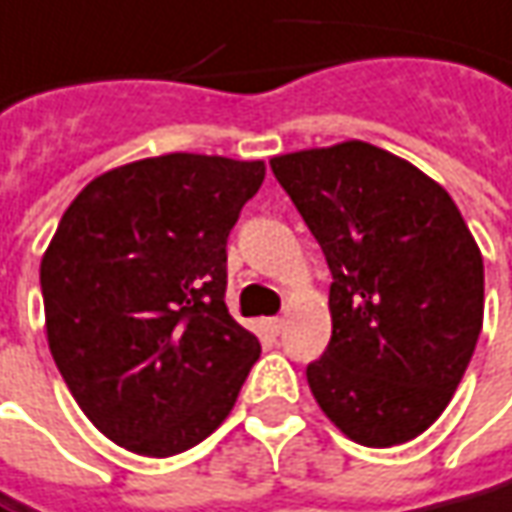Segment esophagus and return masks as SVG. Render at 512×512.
I'll return each mask as SVG.
<instances>
[{
  "label": "esophagus",
  "instance_id": "esophagus-1",
  "mask_svg": "<svg viewBox=\"0 0 512 512\" xmlns=\"http://www.w3.org/2000/svg\"><path fill=\"white\" fill-rule=\"evenodd\" d=\"M283 319H280V316H271V319H266V322H263V328L269 330L271 336H280V333H283Z\"/></svg>",
  "mask_w": 512,
  "mask_h": 512
}]
</instances>
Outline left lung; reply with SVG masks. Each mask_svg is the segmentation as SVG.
Instances as JSON below:
<instances>
[{"mask_svg":"<svg viewBox=\"0 0 512 512\" xmlns=\"http://www.w3.org/2000/svg\"><path fill=\"white\" fill-rule=\"evenodd\" d=\"M328 269V350L308 364L319 409L361 446L429 429L460 387L485 314V266L454 198L361 139L274 156Z\"/></svg>","mask_w":512,"mask_h":512,"instance_id":"1","label":"left lung"}]
</instances>
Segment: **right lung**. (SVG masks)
Returning a JSON list of instances; mask_svg holds the SVG:
<instances>
[{
  "label": "right lung",
  "mask_w": 512,
  "mask_h": 512,
  "mask_svg": "<svg viewBox=\"0 0 512 512\" xmlns=\"http://www.w3.org/2000/svg\"><path fill=\"white\" fill-rule=\"evenodd\" d=\"M263 162L165 154L97 176L41 257L50 353L83 415L142 457L218 429L260 356L227 311V238Z\"/></svg>",
  "instance_id": "add662e5"
}]
</instances>
